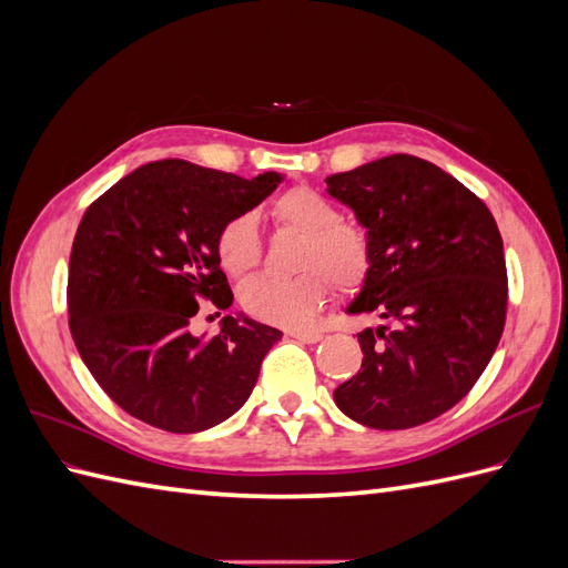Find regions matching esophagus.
I'll return each mask as SVG.
<instances>
[{
  "mask_svg": "<svg viewBox=\"0 0 568 568\" xmlns=\"http://www.w3.org/2000/svg\"><path fill=\"white\" fill-rule=\"evenodd\" d=\"M286 334L303 341V343H317L322 338V332H315V329H288Z\"/></svg>",
  "mask_w": 568,
  "mask_h": 568,
  "instance_id": "1",
  "label": "esophagus"
}]
</instances>
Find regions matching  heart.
Segmentation results:
<instances>
[{"label": "heart", "instance_id": "1", "mask_svg": "<svg viewBox=\"0 0 568 568\" xmlns=\"http://www.w3.org/2000/svg\"><path fill=\"white\" fill-rule=\"evenodd\" d=\"M272 225L296 234L294 277H255L242 286L244 311L270 324L303 326L338 291H355L369 277L374 248L369 234L343 220L338 205L317 189L298 184L267 205ZM217 263L230 277H244L263 257V239L251 215H236L215 239Z\"/></svg>", "mask_w": 568, "mask_h": 568}]
</instances>
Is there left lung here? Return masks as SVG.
I'll list each match as a JSON object with an SVG mask.
<instances>
[{"label":"left lung","mask_w":568,"mask_h":568,"mask_svg":"<svg viewBox=\"0 0 568 568\" xmlns=\"http://www.w3.org/2000/svg\"><path fill=\"white\" fill-rule=\"evenodd\" d=\"M326 192L351 205L374 248L348 313L388 322L357 334L363 367L334 400L382 432L432 422L471 390L505 329L495 217L453 175L407 153L326 178Z\"/></svg>","instance_id":"1"}]
</instances>
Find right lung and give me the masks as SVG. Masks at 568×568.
Here are the masks:
<instances>
[{"label":"right lung","instance_id":"right-lung-1","mask_svg":"<svg viewBox=\"0 0 568 568\" xmlns=\"http://www.w3.org/2000/svg\"><path fill=\"white\" fill-rule=\"evenodd\" d=\"M165 159L136 168L84 211L68 265L75 348L128 415L170 434L232 417L282 338L248 317H222L213 338L192 334L199 301H234L215 239L280 184ZM220 315V313H217Z\"/></svg>","mask_w":568,"mask_h":568}]
</instances>
